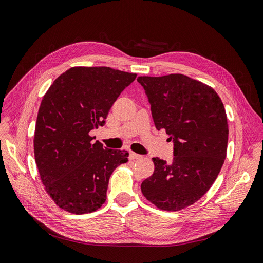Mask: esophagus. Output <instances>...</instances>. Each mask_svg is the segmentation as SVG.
I'll return each instance as SVG.
<instances>
[{"instance_id":"34e87169","label":"esophagus","mask_w":263,"mask_h":263,"mask_svg":"<svg viewBox=\"0 0 263 263\" xmlns=\"http://www.w3.org/2000/svg\"><path fill=\"white\" fill-rule=\"evenodd\" d=\"M129 158H130L131 160H138V159H141L142 156L139 155V154H135V153H130Z\"/></svg>"}]
</instances>
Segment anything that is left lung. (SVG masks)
Returning <instances> with one entry per match:
<instances>
[{
  "label": "left lung",
  "mask_w": 263,
  "mask_h": 263,
  "mask_svg": "<svg viewBox=\"0 0 263 263\" xmlns=\"http://www.w3.org/2000/svg\"><path fill=\"white\" fill-rule=\"evenodd\" d=\"M157 130L174 142L167 163L153 158L154 174L141 185L144 197L162 211L176 212L199 201L218 176L227 156V114L206 84L182 74L140 76Z\"/></svg>",
  "instance_id": "obj_1"
}]
</instances>
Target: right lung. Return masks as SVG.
<instances>
[{
	"mask_svg": "<svg viewBox=\"0 0 263 263\" xmlns=\"http://www.w3.org/2000/svg\"><path fill=\"white\" fill-rule=\"evenodd\" d=\"M136 74L107 66H74L54 79L39 109L34 158L58 206L88 214L106 201L108 180L129 153L103 148L89 133L105 124L114 102Z\"/></svg>",
	"mask_w": 263,
	"mask_h": 263,
	"instance_id": "add662e5",
	"label": "right lung"
}]
</instances>
